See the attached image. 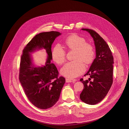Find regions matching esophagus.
Listing matches in <instances>:
<instances>
[{"instance_id":"1","label":"esophagus","mask_w":129,"mask_h":129,"mask_svg":"<svg viewBox=\"0 0 129 129\" xmlns=\"http://www.w3.org/2000/svg\"><path fill=\"white\" fill-rule=\"evenodd\" d=\"M76 81L75 79H71V78H66V82H75Z\"/></svg>"}]
</instances>
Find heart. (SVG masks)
Listing matches in <instances>:
<instances>
[{
    "instance_id": "1",
    "label": "heart",
    "mask_w": 129,
    "mask_h": 129,
    "mask_svg": "<svg viewBox=\"0 0 129 129\" xmlns=\"http://www.w3.org/2000/svg\"><path fill=\"white\" fill-rule=\"evenodd\" d=\"M65 43L69 49L76 50V52L75 60L66 63L61 69V73L67 77H76L85 70L83 60L87 64L93 62L95 56V49L92 45L87 43L84 38L75 34L68 37ZM51 55L53 60L58 64L61 65L66 60V52L60 44L54 46Z\"/></svg>"
}]
</instances>
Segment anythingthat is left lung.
Returning a JSON list of instances; mask_svg holds the SVG:
<instances>
[{
	"label": "left lung",
	"mask_w": 129,
	"mask_h": 129,
	"mask_svg": "<svg viewBox=\"0 0 129 129\" xmlns=\"http://www.w3.org/2000/svg\"><path fill=\"white\" fill-rule=\"evenodd\" d=\"M81 29L88 32L93 38L96 55L84 75L90 77L86 80L80 79L84 86L80 98L87 104L95 105L103 100L112 85L114 58L108 45L96 32L89 29Z\"/></svg>",
	"instance_id": "left-lung-1"
}]
</instances>
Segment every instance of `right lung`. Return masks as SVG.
I'll return each mask as SVG.
<instances>
[{"mask_svg": "<svg viewBox=\"0 0 129 129\" xmlns=\"http://www.w3.org/2000/svg\"><path fill=\"white\" fill-rule=\"evenodd\" d=\"M61 34L53 31L37 34L25 47L21 57L20 82L30 102L41 109H48L57 103L65 83V78L58 77V70L51 62L52 44ZM42 49L47 53V61L42 67H35L30 54Z\"/></svg>", "mask_w": 129, "mask_h": 129, "instance_id": "1", "label": "right lung"}]
</instances>
